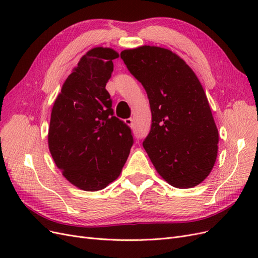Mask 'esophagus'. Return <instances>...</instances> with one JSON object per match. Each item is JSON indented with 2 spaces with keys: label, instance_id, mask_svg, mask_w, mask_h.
I'll list each match as a JSON object with an SVG mask.
<instances>
[{
  "label": "esophagus",
  "instance_id": "esophagus-1",
  "mask_svg": "<svg viewBox=\"0 0 258 258\" xmlns=\"http://www.w3.org/2000/svg\"><path fill=\"white\" fill-rule=\"evenodd\" d=\"M124 122H126L128 126H134V119H132V118L124 119Z\"/></svg>",
  "mask_w": 258,
  "mask_h": 258
}]
</instances>
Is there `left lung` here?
<instances>
[{
	"mask_svg": "<svg viewBox=\"0 0 258 258\" xmlns=\"http://www.w3.org/2000/svg\"><path fill=\"white\" fill-rule=\"evenodd\" d=\"M142 84L152 112L143 147L159 175L176 188L197 186L216 160L218 131L206 92L176 53L156 46L120 52Z\"/></svg>",
	"mask_w": 258,
	"mask_h": 258,
	"instance_id": "obj_1",
	"label": "left lung"
}]
</instances>
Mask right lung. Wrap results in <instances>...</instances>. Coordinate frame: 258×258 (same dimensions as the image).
<instances>
[{
    "label": "right lung",
    "instance_id": "right-lung-1",
    "mask_svg": "<svg viewBox=\"0 0 258 258\" xmlns=\"http://www.w3.org/2000/svg\"><path fill=\"white\" fill-rule=\"evenodd\" d=\"M119 54L96 47L81 58L54 101L48 146L70 183L86 191L103 189L119 176L134 144L131 129L114 116L105 89Z\"/></svg>",
    "mask_w": 258,
    "mask_h": 258
}]
</instances>
